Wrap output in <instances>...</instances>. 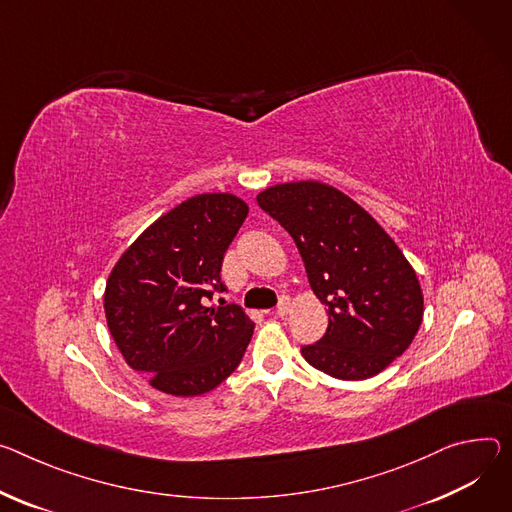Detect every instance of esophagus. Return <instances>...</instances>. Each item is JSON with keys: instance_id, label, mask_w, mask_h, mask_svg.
I'll return each instance as SVG.
<instances>
[{"instance_id": "1", "label": "esophagus", "mask_w": 512, "mask_h": 512, "mask_svg": "<svg viewBox=\"0 0 512 512\" xmlns=\"http://www.w3.org/2000/svg\"><path fill=\"white\" fill-rule=\"evenodd\" d=\"M290 312V298H282V302L277 304V308H275V314L277 316H286Z\"/></svg>"}]
</instances>
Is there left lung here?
Returning <instances> with one entry per match:
<instances>
[{
  "label": "left lung",
  "instance_id": "1",
  "mask_svg": "<svg viewBox=\"0 0 512 512\" xmlns=\"http://www.w3.org/2000/svg\"><path fill=\"white\" fill-rule=\"evenodd\" d=\"M257 204L296 243L329 329L304 359L337 380H367L400 357L423 322L418 277L388 232L320 181L277 183Z\"/></svg>",
  "mask_w": 512,
  "mask_h": 512
}]
</instances>
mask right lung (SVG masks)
I'll list each match as a JSON object with an SVG mask.
<instances>
[{
    "mask_svg": "<svg viewBox=\"0 0 512 512\" xmlns=\"http://www.w3.org/2000/svg\"><path fill=\"white\" fill-rule=\"evenodd\" d=\"M249 206L200 194L157 218L114 265L104 292L110 335L124 361L171 396H200L241 363L255 322L224 292L220 267Z\"/></svg>",
    "mask_w": 512,
    "mask_h": 512,
    "instance_id": "right-lung-1",
    "label": "right lung"
}]
</instances>
